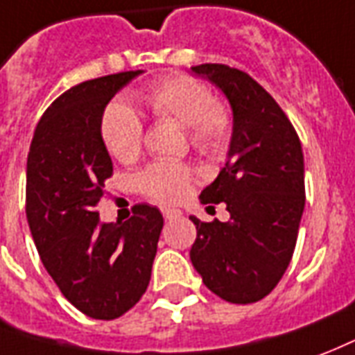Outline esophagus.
<instances>
[{"instance_id":"esophagus-1","label":"esophagus","mask_w":355,"mask_h":355,"mask_svg":"<svg viewBox=\"0 0 355 355\" xmlns=\"http://www.w3.org/2000/svg\"><path fill=\"white\" fill-rule=\"evenodd\" d=\"M162 216H164V219H166V221H172V219H175V217L181 216V211H180V209L162 208Z\"/></svg>"}]
</instances>
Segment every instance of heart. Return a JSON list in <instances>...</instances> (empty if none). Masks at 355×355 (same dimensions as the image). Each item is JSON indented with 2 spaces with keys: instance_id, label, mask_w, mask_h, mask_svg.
Here are the masks:
<instances>
[{
  "instance_id": "heart-1",
  "label": "heart",
  "mask_w": 355,
  "mask_h": 355,
  "mask_svg": "<svg viewBox=\"0 0 355 355\" xmlns=\"http://www.w3.org/2000/svg\"><path fill=\"white\" fill-rule=\"evenodd\" d=\"M141 100L159 119L185 126L189 144L206 157H221L231 146L234 119L229 103L214 98L208 85L189 75H174L149 85ZM100 136L107 153L121 162L138 159L144 144V123L136 111L113 103L103 111ZM196 174L183 162H153L138 174L139 193L160 204L187 198Z\"/></svg>"
}]
</instances>
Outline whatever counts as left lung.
Returning <instances> with one entry per match:
<instances>
[{
  "mask_svg": "<svg viewBox=\"0 0 355 355\" xmlns=\"http://www.w3.org/2000/svg\"><path fill=\"white\" fill-rule=\"evenodd\" d=\"M193 71L229 98L234 130L225 168L200 193L202 204H227L231 219L191 217V261L209 291L250 304L278 286L293 257L306 200L301 139L276 100L245 71L225 64H200Z\"/></svg>",
  "mask_w": 355,
  "mask_h": 355,
  "instance_id": "8db88e82",
  "label": "left lung"
}]
</instances>
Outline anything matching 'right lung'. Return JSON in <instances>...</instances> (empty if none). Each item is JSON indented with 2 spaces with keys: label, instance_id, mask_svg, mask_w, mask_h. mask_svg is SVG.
Here are the masks:
<instances>
[{
  "label": "right lung",
  "instance_id": "1",
  "mask_svg": "<svg viewBox=\"0 0 355 355\" xmlns=\"http://www.w3.org/2000/svg\"><path fill=\"white\" fill-rule=\"evenodd\" d=\"M139 73L66 90L43 113L28 153L26 217L41 263L62 295L94 320H115L146 293L164 225L147 204H136L124 223H100L96 211L113 175L100 136L103 110Z\"/></svg>",
  "mask_w": 355,
  "mask_h": 355
}]
</instances>
